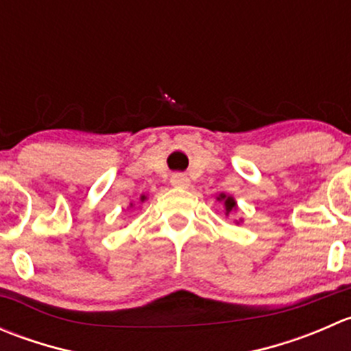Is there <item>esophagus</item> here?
Wrapping results in <instances>:
<instances>
[{"mask_svg":"<svg viewBox=\"0 0 351 351\" xmlns=\"http://www.w3.org/2000/svg\"><path fill=\"white\" fill-rule=\"evenodd\" d=\"M171 185L176 186V189H189L190 186V178L183 173H175L171 176Z\"/></svg>","mask_w":351,"mask_h":351,"instance_id":"1","label":"esophagus"}]
</instances>
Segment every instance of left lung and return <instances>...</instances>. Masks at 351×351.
<instances>
[{
  "label": "left lung",
  "instance_id": "1",
  "mask_svg": "<svg viewBox=\"0 0 351 351\" xmlns=\"http://www.w3.org/2000/svg\"><path fill=\"white\" fill-rule=\"evenodd\" d=\"M215 200L221 202V204L224 205L226 215H229V214H232L234 210H238V204H236V198L232 195H228V193H219V195L215 197ZM239 222H243V219L236 221V224H239Z\"/></svg>",
  "mask_w": 351,
  "mask_h": 351
}]
</instances>
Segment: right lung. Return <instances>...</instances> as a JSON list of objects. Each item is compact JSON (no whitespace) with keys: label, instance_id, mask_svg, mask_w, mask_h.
<instances>
[{"label":"right lung","instance_id":"right-lung-1","mask_svg":"<svg viewBox=\"0 0 351 351\" xmlns=\"http://www.w3.org/2000/svg\"><path fill=\"white\" fill-rule=\"evenodd\" d=\"M147 200V197L146 195H141V198H139V202H141V204H143V202H146ZM130 205V207H134V204H129Z\"/></svg>","mask_w":351,"mask_h":351}]
</instances>
